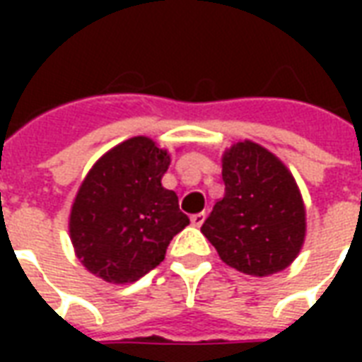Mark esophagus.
I'll list each match as a JSON object with an SVG mask.
<instances>
[{"mask_svg": "<svg viewBox=\"0 0 362 362\" xmlns=\"http://www.w3.org/2000/svg\"><path fill=\"white\" fill-rule=\"evenodd\" d=\"M204 221H205V211L192 215V225H194V227H202V225H204Z\"/></svg>", "mask_w": 362, "mask_h": 362, "instance_id": "obj_1", "label": "esophagus"}]
</instances>
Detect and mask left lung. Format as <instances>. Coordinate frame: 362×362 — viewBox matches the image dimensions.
<instances>
[{"instance_id":"1","label":"left lung","mask_w":362,"mask_h":362,"mask_svg":"<svg viewBox=\"0 0 362 362\" xmlns=\"http://www.w3.org/2000/svg\"><path fill=\"white\" fill-rule=\"evenodd\" d=\"M225 196L202 225L221 259L264 277L296 258L304 240V205L295 178L269 151L236 143L223 157Z\"/></svg>"}]
</instances>
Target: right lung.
<instances>
[{
  "label": "right lung",
  "instance_id": "right-lung-1",
  "mask_svg": "<svg viewBox=\"0 0 362 362\" xmlns=\"http://www.w3.org/2000/svg\"><path fill=\"white\" fill-rule=\"evenodd\" d=\"M168 165L166 151L134 137L90 168L69 217L71 243L90 273L129 283L165 259L174 235L189 225L178 196L160 184Z\"/></svg>",
  "mask_w": 362,
  "mask_h": 362
}]
</instances>
